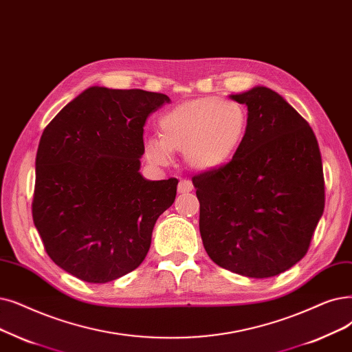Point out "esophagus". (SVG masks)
<instances>
[{
	"label": "esophagus",
	"instance_id": "obj_1",
	"mask_svg": "<svg viewBox=\"0 0 352 352\" xmlns=\"http://www.w3.org/2000/svg\"><path fill=\"white\" fill-rule=\"evenodd\" d=\"M192 191V182L190 179H181L178 182V192H190Z\"/></svg>",
	"mask_w": 352,
	"mask_h": 352
}]
</instances>
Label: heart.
I'll list each match as a JSON object with an SVG mask.
<instances>
[{
	"label": "heart",
	"mask_w": 352,
	"mask_h": 352,
	"mask_svg": "<svg viewBox=\"0 0 352 352\" xmlns=\"http://www.w3.org/2000/svg\"><path fill=\"white\" fill-rule=\"evenodd\" d=\"M246 132L248 112L240 103L208 96L164 113L160 136L145 141L144 155L151 164L168 165L174 151H184L187 162L195 170H216L230 161Z\"/></svg>",
	"instance_id": "obj_1"
}]
</instances>
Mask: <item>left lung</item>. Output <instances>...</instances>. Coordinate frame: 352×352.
I'll return each instance as SVG.
<instances>
[{
  "label": "left lung",
  "instance_id": "8db88e82",
  "mask_svg": "<svg viewBox=\"0 0 352 352\" xmlns=\"http://www.w3.org/2000/svg\"><path fill=\"white\" fill-rule=\"evenodd\" d=\"M248 132L233 158L192 177L211 261L248 278H272L308 253L325 207L316 136L279 94L253 87Z\"/></svg>",
  "mask_w": 352,
  "mask_h": 352
}]
</instances>
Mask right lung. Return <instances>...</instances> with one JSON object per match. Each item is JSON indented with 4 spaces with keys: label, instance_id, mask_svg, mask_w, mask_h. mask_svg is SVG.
<instances>
[{
    "label": "right lung",
    "instance_id": "add662e5",
    "mask_svg": "<svg viewBox=\"0 0 352 352\" xmlns=\"http://www.w3.org/2000/svg\"><path fill=\"white\" fill-rule=\"evenodd\" d=\"M170 98L89 87L45 126L36 157L33 221L52 261L89 283L138 267L177 178L140 174L144 126Z\"/></svg>",
    "mask_w": 352,
    "mask_h": 352
}]
</instances>
